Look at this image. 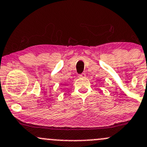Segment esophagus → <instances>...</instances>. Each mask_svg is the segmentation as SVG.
<instances>
[{"label":"esophagus","mask_w":147,"mask_h":147,"mask_svg":"<svg viewBox=\"0 0 147 147\" xmlns=\"http://www.w3.org/2000/svg\"><path fill=\"white\" fill-rule=\"evenodd\" d=\"M86 77V74L85 73H82L81 75H79V78H85Z\"/></svg>","instance_id":"esophagus-1"}]
</instances>
